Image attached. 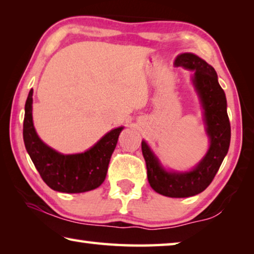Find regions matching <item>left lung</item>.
Masks as SVG:
<instances>
[{"label":"left lung","instance_id":"obj_1","mask_svg":"<svg viewBox=\"0 0 254 254\" xmlns=\"http://www.w3.org/2000/svg\"><path fill=\"white\" fill-rule=\"evenodd\" d=\"M175 66L195 71L192 83L204 110L206 133L210 143L208 151L192 170L169 173L162 168L145 141H142L141 148L147 163L149 184L153 190L167 197L183 198L199 194L213 182L229 151L231 126L227 117L225 93L218 84L214 68L190 53L179 55L175 60Z\"/></svg>","mask_w":254,"mask_h":254}]
</instances>
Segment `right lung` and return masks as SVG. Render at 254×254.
Listing matches in <instances>:
<instances>
[{"instance_id": "add662e5", "label": "right lung", "mask_w": 254, "mask_h": 254, "mask_svg": "<svg viewBox=\"0 0 254 254\" xmlns=\"http://www.w3.org/2000/svg\"><path fill=\"white\" fill-rule=\"evenodd\" d=\"M32 94L31 89L25 102L23 141L42 180L54 190L68 194L85 192L100 187L105 180L110 159L123 127L111 130L83 153H59L42 142L34 130Z\"/></svg>"}]
</instances>
